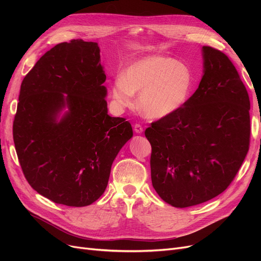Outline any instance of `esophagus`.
Here are the masks:
<instances>
[{
  "label": "esophagus",
  "mask_w": 261,
  "mask_h": 261,
  "mask_svg": "<svg viewBox=\"0 0 261 261\" xmlns=\"http://www.w3.org/2000/svg\"><path fill=\"white\" fill-rule=\"evenodd\" d=\"M134 132L138 134L143 133V127L141 125H139V123H136V125H134Z\"/></svg>",
  "instance_id": "1"
}]
</instances>
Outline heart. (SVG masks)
Here are the masks:
<instances>
[{
  "instance_id": "obj_1",
  "label": "heart",
  "mask_w": 261,
  "mask_h": 261,
  "mask_svg": "<svg viewBox=\"0 0 261 261\" xmlns=\"http://www.w3.org/2000/svg\"><path fill=\"white\" fill-rule=\"evenodd\" d=\"M194 87L190 68L176 59L153 56L135 61L118 76L112 86V97L120 107L129 106L134 93H140L138 106L148 118L170 116L188 101Z\"/></svg>"
}]
</instances>
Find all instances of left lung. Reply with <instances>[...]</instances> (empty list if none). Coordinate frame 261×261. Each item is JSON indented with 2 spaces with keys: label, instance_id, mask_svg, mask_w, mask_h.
<instances>
[{
  "label": "left lung",
  "instance_id": "obj_1",
  "mask_svg": "<svg viewBox=\"0 0 261 261\" xmlns=\"http://www.w3.org/2000/svg\"><path fill=\"white\" fill-rule=\"evenodd\" d=\"M203 76L182 109L151 123L152 186L174 207H189L220 195L249 151L250 98L225 54L202 47Z\"/></svg>",
  "mask_w": 261,
  "mask_h": 261
}]
</instances>
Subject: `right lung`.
I'll return each mask as SVG.
<instances>
[{
    "mask_svg": "<svg viewBox=\"0 0 261 261\" xmlns=\"http://www.w3.org/2000/svg\"><path fill=\"white\" fill-rule=\"evenodd\" d=\"M100 49L81 39L41 57L21 85L13 142L27 182L57 204L82 207L105 193L131 123L108 114Z\"/></svg>",
    "mask_w": 261,
    "mask_h": 261,
    "instance_id": "right-lung-1",
    "label": "right lung"
}]
</instances>
